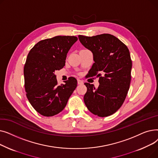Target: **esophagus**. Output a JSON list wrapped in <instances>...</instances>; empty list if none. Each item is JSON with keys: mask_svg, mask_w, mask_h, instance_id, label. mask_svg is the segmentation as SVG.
<instances>
[{"mask_svg": "<svg viewBox=\"0 0 158 158\" xmlns=\"http://www.w3.org/2000/svg\"><path fill=\"white\" fill-rule=\"evenodd\" d=\"M77 83H78V85H82V84H83V81L80 80V79H78L77 80Z\"/></svg>", "mask_w": 158, "mask_h": 158, "instance_id": "esophagus-1", "label": "esophagus"}]
</instances>
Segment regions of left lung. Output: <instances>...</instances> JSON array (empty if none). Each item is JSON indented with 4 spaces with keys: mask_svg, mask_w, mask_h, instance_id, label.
Segmentation results:
<instances>
[{
    "mask_svg": "<svg viewBox=\"0 0 158 158\" xmlns=\"http://www.w3.org/2000/svg\"><path fill=\"white\" fill-rule=\"evenodd\" d=\"M78 37L82 45L94 55L95 63L89 70V76L99 77L97 89L93 85L85 83L87 87L85 105L98 117L111 115L122 106L129 89L132 61L129 49L110 34Z\"/></svg>",
    "mask_w": 158,
    "mask_h": 158,
    "instance_id": "obj_1",
    "label": "left lung"
}]
</instances>
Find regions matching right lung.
<instances>
[{"instance_id":"right-lung-1","label":"right lung","mask_w":158,"mask_h":158,"mask_svg":"<svg viewBox=\"0 0 158 158\" xmlns=\"http://www.w3.org/2000/svg\"><path fill=\"white\" fill-rule=\"evenodd\" d=\"M74 36H57L40 41L29 51L24 65L25 89L34 109L45 117L60 113L77 87L76 78L69 77L57 85L56 70L63 68L66 55L76 42Z\"/></svg>"}]
</instances>
